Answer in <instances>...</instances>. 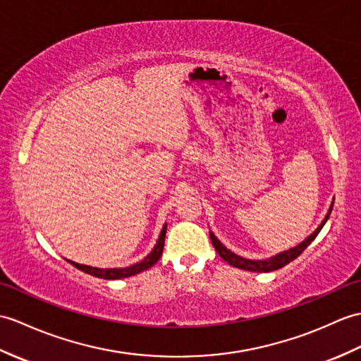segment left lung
<instances>
[{
  "label": "left lung",
  "mask_w": 361,
  "mask_h": 361,
  "mask_svg": "<svg viewBox=\"0 0 361 361\" xmlns=\"http://www.w3.org/2000/svg\"><path fill=\"white\" fill-rule=\"evenodd\" d=\"M332 206H334V203L331 204V209H329L328 215H326V219L323 220V223L320 226H318L317 231L312 233L311 237H307L297 247H292L289 250H284L283 254L275 255V257H272L269 259H259V262H257V259H246V258H243V257H238V255H235L233 252H231L229 249H226L221 245V243L216 240V237L214 235L212 232H211V241H212V245H214L216 252H219V255L224 259V262H228L233 267H238V269H245V271H252V272H271V271H276V269H280V267L289 264L290 262H294L297 257H300L301 254H303V250L315 240V237L318 235V232L322 231L324 223L328 221L329 215H331V211H332Z\"/></svg>",
  "instance_id": "8db88e82"
}]
</instances>
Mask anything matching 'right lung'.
<instances>
[{"label": "right lung", "mask_w": 361, "mask_h": 361, "mask_svg": "<svg viewBox=\"0 0 361 361\" xmlns=\"http://www.w3.org/2000/svg\"><path fill=\"white\" fill-rule=\"evenodd\" d=\"M164 238H166V224L164 228L160 233V238H158L155 247L152 249V252H150L142 262L129 266V267H123V269H98V267H90V266H85V264H78V263H73L71 262L72 266L77 267V269L90 274L94 276H98V279H104V280H120V279H128V276L132 275H137L142 271L149 269L150 266H154L158 259H160L161 254H163V247H164Z\"/></svg>", "instance_id": "obj_1"}]
</instances>
